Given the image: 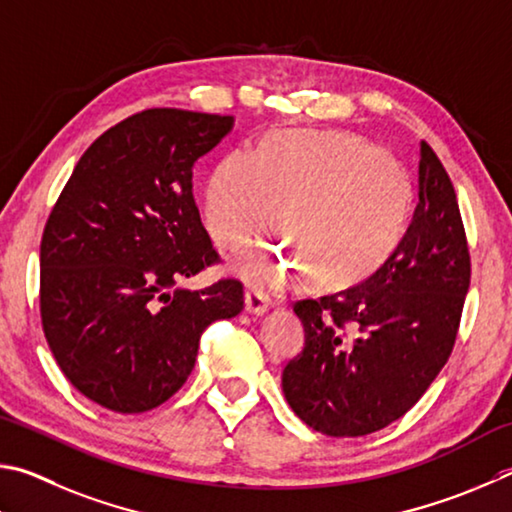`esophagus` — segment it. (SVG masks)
<instances>
[{"label":"esophagus","instance_id":"34e87169","mask_svg":"<svg viewBox=\"0 0 512 512\" xmlns=\"http://www.w3.org/2000/svg\"><path fill=\"white\" fill-rule=\"evenodd\" d=\"M270 306H272L270 297H267V294L261 290H249L245 294V310L249 312V315L261 317L267 310H270Z\"/></svg>","mask_w":512,"mask_h":512}]
</instances>
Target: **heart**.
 Instances as JSON below:
<instances>
[{
    "instance_id": "heart-1",
    "label": "heart",
    "mask_w": 512,
    "mask_h": 512,
    "mask_svg": "<svg viewBox=\"0 0 512 512\" xmlns=\"http://www.w3.org/2000/svg\"><path fill=\"white\" fill-rule=\"evenodd\" d=\"M411 206L407 170L366 139L335 130L276 132L254 152L224 155L204 184V224L218 249L247 245L276 211L285 238L238 261L242 279L270 290L303 267L333 288L366 279L400 245Z\"/></svg>"
}]
</instances>
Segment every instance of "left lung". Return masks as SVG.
Segmentation results:
<instances>
[{"instance_id": "1", "label": "left lung", "mask_w": 512, "mask_h": 512, "mask_svg": "<svg viewBox=\"0 0 512 512\" xmlns=\"http://www.w3.org/2000/svg\"><path fill=\"white\" fill-rule=\"evenodd\" d=\"M470 288L459 202L420 141L418 204L400 245L369 279L294 303L306 346L283 369V393L326 436H366L416 405L450 357Z\"/></svg>"}]
</instances>
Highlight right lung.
Instances as JSON below:
<instances>
[{"instance_id":"right-lung-1","label":"right lung","mask_w":512,"mask_h":512,"mask_svg":"<svg viewBox=\"0 0 512 512\" xmlns=\"http://www.w3.org/2000/svg\"><path fill=\"white\" fill-rule=\"evenodd\" d=\"M231 128L233 116L173 107L128 116L85 150L44 227V337L67 380L116 414L182 389L206 326L245 303L233 279L177 285L220 261L191 179Z\"/></svg>"}]
</instances>
